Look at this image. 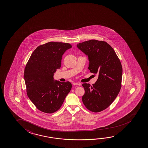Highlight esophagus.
Here are the masks:
<instances>
[{
  "mask_svg": "<svg viewBox=\"0 0 148 148\" xmlns=\"http://www.w3.org/2000/svg\"><path fill=\"white\" fill-rule=\"evenodd\" d=\"M73 85H77V86H80L81 84L79 82H73Z\"/></svg>",
  "mask_w": 148,
  "mask_h": 148,
  "instance_id": "1",
  "label": "esophagus"
}]
</instances>
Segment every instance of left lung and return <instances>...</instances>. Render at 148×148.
Returning <instances> with one entry per match:
<instances>
[{
    "instance_id": "1",
    "label": "left lung",
    "mask_w": 148,
    "mask_h": 148,
    "mask_svg": "<svg viewBox=\"0 0 148 148\" xmlns=\"http://www.w3.org/2000/svg\"><path fill=\"white\" fill-rule=\"evenodd\" d=\"M77 46L88 56L90 72L99 75L95 84H82V102L91 112H102L112 104L121 89V62L112 46L104 41L90 40Z\"/></svg>"
}]
</instances>
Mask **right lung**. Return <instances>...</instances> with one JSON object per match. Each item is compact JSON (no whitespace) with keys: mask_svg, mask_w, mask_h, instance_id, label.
<instances>
[{"mask_svg":"<svg viewBox=\"0 0 148 148\" xmlns=\"http://www.w3.org/2000/svg\"><path fill=\"white\" fill-rule=\"evenodd\" d=\"M70 44L50 42L38 46L32 53L24 70L27 95L39 110L52 114L60 108L72 84L54 81L53 73L59 69L63 53Z\"/></svg>","mask_w":148,"mask_h":148,"instance_id":"right-lung-1","label":"right lung"}]
</instances>
